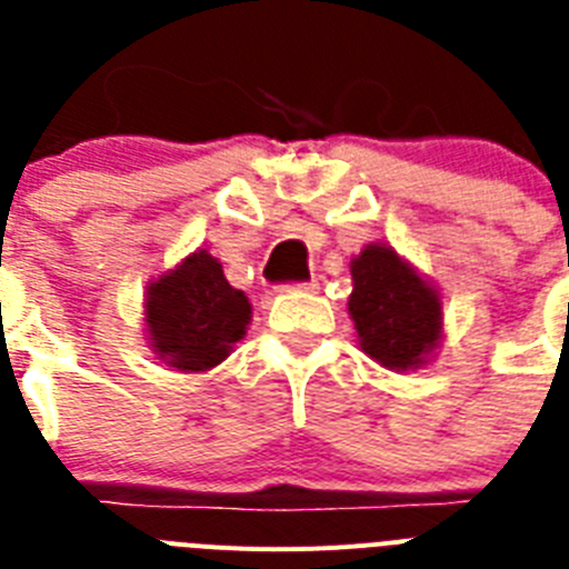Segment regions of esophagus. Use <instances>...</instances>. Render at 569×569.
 Wrapping results in <instances>:
<instances>
[{
  "mask_svg": "<svg viewBox=\"0 0 569 569\" xmlns=\"http://www.w3.org/2000/svg\"><path fill=\"white\" fill-rule=\"evenodd\" d=\"M286 289H298V291H312V289H318V280H309V283H298V286H286Z\"/></svg>",
  "mask_w": 569,
  "mask_h": 569,
  "instance_id": "obj_1",
  "label": "esophagus"
}]
</instances>
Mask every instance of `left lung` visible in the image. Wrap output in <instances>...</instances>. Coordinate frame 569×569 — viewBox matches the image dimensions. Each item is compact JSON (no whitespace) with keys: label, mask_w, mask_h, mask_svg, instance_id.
I'll return each mask as SVG.
<instances>
[{"label":"left lung","mask_w":569,"mask_h":569,"mask_svg":"<svg viewBox=\"0 0 569 569\" xmlns=\"http://www.w3.org/2000/svg\"><path fill=\"white\" fill-rule=\"evenodd\" d=\"M349 269L360 349L392 372L427 367L443 340L441 291L389 243H367Z\"/></svg>","instance_id":"1"}]
</instances>
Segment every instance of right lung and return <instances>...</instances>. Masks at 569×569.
Wrapping results in <instances>:
<instances>
[{
  "instance_id": "right-lung-1",
  "label": "right lung",
  "mask_w": 569,
  "mask_h": 569,
  "mask_svg": "<svg viewBox=\"0 0 569 569\" xmlns=\"http://www.w3.org/2000/svg\"><path fill=\"white\" fill-rule=\"evenodd\" d=\"M142 320L151 352L177 372H209L251 323V303L206 249L182 257L146 289Z\"/></svg>"
}]
</instances>
